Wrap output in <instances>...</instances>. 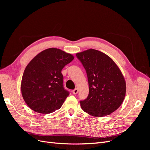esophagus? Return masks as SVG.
Masks as SVG:
<instances>
[{
  "instance_id": "34e87169",
  "label": "esophagus",
  "mask_w": 150,
  "mask_h": 150,
  "mask_svg": "<svg viewBox=\"0 0 150 150\" xmlns=\"http://www.w3.org/2000/svg\"><path fill=\"white\" fill-rule=\"evenodd\" d=\"M72 94H78V89H77V88H75L74 90L72 91Z\"/></svg>"
}]
</instances>
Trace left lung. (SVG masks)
I'll return each mask as SVG.
<instances>
[{
  "label": "left lung",
  "instance_id": "obj_1",
  "mask_svg": "<svg viewBox=\"0 0 150 150\" xmlns=\"http://www.w3.org/2000/svg\"><path fill=\"white\" fill-rule=\"evenodd\" d=\"M86 71L89 94L80 101L81 108L89 115L101 117L116 111L123 101L126 83L119 67L111 59L93 49L77 53Z\"/></svg>",
  "mask_w": 150,
  "mask_h": 150
}]
</instances>
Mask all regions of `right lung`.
I'll use <instances>...</instances> for the list:
<instances>
[{
  "label": "right lung",
  "mask_w": 150,
  "mask_h": 150,
  "mask_svg": "<svg viewBox=\"0 0 150 150\" xmlns=\"http://www.w3.org/2000/svg\"><path fill=\"white\" fill-rule=\"evenodd\" d=\"M73 59L70 54L49 48L31 60L21 82L22 97L31 110L48 114L61 108L69 94L64 89L61 71Z\"/></svg>",
  "instance_id": "right-lung-1"
}]
</instances>
